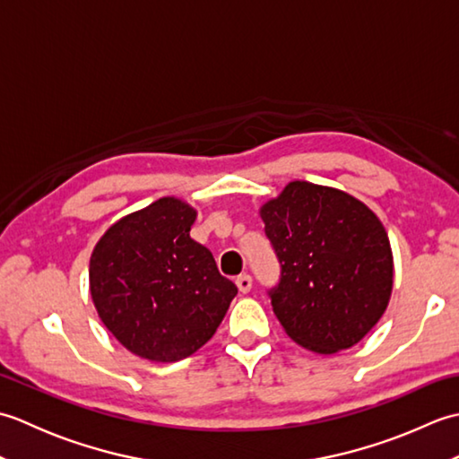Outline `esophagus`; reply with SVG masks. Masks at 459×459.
<instances>
[{"mask_svg":"<svg viewBox=\"0 0 459 459\" xmlns=\"http://www.w3.org/2000/svg\"><path fill=\"white\" fill-rule=\"evenodd\" d=\"M237 286L242 291V294H248L250 288H252V278L248 274H242L237 278Z\"/></svg>","mask_w":459,"mask_h":459,"instance_id":"1","label":"esophagus"}]
</instances>
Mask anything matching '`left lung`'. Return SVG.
Returning <instances> with one entry per match:
<instances>
[{"label":"left lung","mask_w":459,"mask_h":459,"mask_svg":"<svg viewBox=\"0 0 459 459\" xmlns=\"http://www.w3.org/2000/svg\"><path fill=\"white\" fill-rule=\"evenodd\" d=\"M260 217L281 266L270 298L288 337L321 355L357 345L393 294L380 219L353 195L309 181H290Z\"/></svg>","instance_id":"8db88e82"}]
</instances>
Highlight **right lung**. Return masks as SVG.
<instances>
[{
    "label": "right lung",
    "mask_w": 459,
    "mask_h": 459,
    "mask_svg": "<svg viewBox=\"0 0 459 459\" xmlns=\"http://www.w3.org/2000/svg\"><path fill=\"white\" fill-rule=\"evenodd\" d=\"M195 219L189 203L161 197L116 221L91 255V296L102 324L153 363L199 351L238 291L211 250L191 238Z\"/></svg>",
    "instance_id": "1"
}]
</instances>
